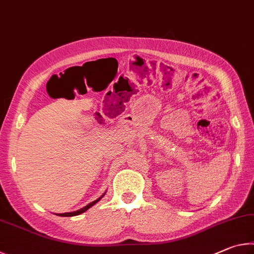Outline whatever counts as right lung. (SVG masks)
Returning <instances> with one entry per match:
<instances>
[{
  "label": "right lung",
  "instance_id": "obj_1",
  "mask_svg": "<svg viewBox=\"0 0 254 254\" xmlns=\"http://www.w3.org/2000/svg\"><path fill=\"white\" fill-rule=\"evenodd\" d=\"M105 194V192H104ZM104 196V195H102L100 198L98 199H96V200H94V201H92V203H89L88 205H86L85 207H83V208H80V209H78V210H76V212H70V213H63V214H57L58 216H64V217H69V216H76V215H79V214H81V213H84V212H86V210H87L89 207H92L93 205H95L98 200H100L102 197Z\"/></svg>",
  "mask_w": 254,
  "mask_h": 254
}]
</instances>
